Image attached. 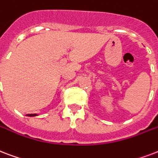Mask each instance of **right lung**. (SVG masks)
<instances>
[{
	"label": "right lung",
	"mask_w": 158,
	"mask_h": 158,
	"mask_svg": "<svg viewBox=\"0 0 158 158\" xmlns=\"http://www.w3.org/2000/svg\"><path fill=\"white\" fill-rule=\"evenodd\" d=\"M38 114H27L26 116H28V117H35V116H37Z\"/></svg>",
	"instance_id": "obj_1"
}]
</instances>
